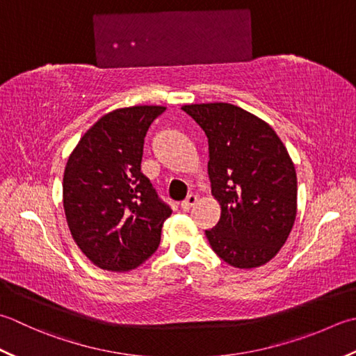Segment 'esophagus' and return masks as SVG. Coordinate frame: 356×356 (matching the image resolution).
Wrapping results in <instances>:
<instances>
[{"label":"esophagus","mask_w":356,"mask_h":356,"mask_svg":"<svg viewBox=\"0 0 356 356\" xmlns=\"http://www.w3.org/2000/svg\"><path fill=\"white\" fill-rule=\"evenodd\" d=\"M196 202H197V196L196 194H190V196H188L182 204H180V207H182V210L184 211H188V210H191V208L196 205Z\"/></svg>","instance_id":"obj_1"}]
</instances>
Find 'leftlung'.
<instances>
[{"label": "left lung", "instance_id": "1", "mask_svg": "<svg viewBox=\"0 0 356 356\" xmlns=\"http://www.w3.org/2000/svg\"><path fill=\"white\" fill-rule=\"evenodd\" d=\"M208 137V176L220 205L205 229L222 261L236 268L264 266L287 241L296 219L295 165L273 128L229 103L185 104Z\"/></svg>", "mask_w": 356, "mask_h": 356}]
</instances>
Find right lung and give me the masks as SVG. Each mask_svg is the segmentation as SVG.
I'll list each match as a JSON object with an SVG mask.
<instances>
[{
    "mask_svg": "<svg viewBox=\"0 0 356 356\" xmlns=\"http://www.w3.org/2000/svg\"><path fill=\"white\" fill-rule=\"evenodd\" d=\"M165 106L104 114L80 138L63 177V207L76 245L94 266L127 271L156 252L171 208L140 171L143 143Z\"/></svg>",
    "mask_w": 356,
    "mask_h": 356,
    "instance_id": "add662e5",
    "label": "right lung"
}]
</instances>
